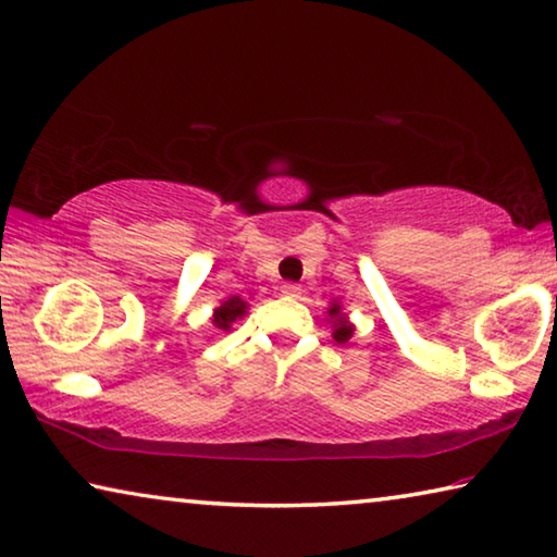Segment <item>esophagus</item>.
I'll return each instance as SVG.
<instances>
[{
	"instance_id": "1",
	"label": "esophagus",
	"mask_w": 557,
	"mask_h": 557,
	"mask_svg": "<svg viewBox=\"0 0 557 557\" xmlns=\"http://www.w3.org/2000/svg\"><path fill=\"white\" fill-rule=\"evenodd\" d=\"M282 295L297 299L299 295H302V287H299V285H293V282H287V285H282Z\"/></svg>"
}]
</instances>
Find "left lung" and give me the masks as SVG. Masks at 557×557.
Here are the masks:
<instances>
[{
    "mask_svg": "<svg viewBox=\"0 0 557 557\" xmlns=\"http://www.w3.org/2000/svg\"><path fill=\"white\" fill-rule=\"evenodd\" d=\"M330 317L334 320L332 322L334 324V339H337L339 344H344V342L351 337V334H355V324L347 322V317L339 312V305L337 302L330 307Z\"/></svg>",
    "mask_w": 557,
    "mask_h": 557,
    "instance_id": "1",
    "label": "left lung"
}]
</instances>
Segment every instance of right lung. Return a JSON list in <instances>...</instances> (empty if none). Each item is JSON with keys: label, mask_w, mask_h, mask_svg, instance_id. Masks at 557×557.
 <instances>
[{"label": "right lung", "mask_w": 557, "mask_h": 557, "mask_svg": "<svg viewBox=\"0 0 557 557\" xmlns=\"http://www.w3.org/2000/svg\"><path fill=\"white\" fill-rule=\"evenodd\" d=\"M245 312H247V302L245 299H240V297H227L223 305L220 307H215V312H213V326H218V330H231V324L235 322V320H240V317H245Z\"/></svg>", "instance_id": "right-lung-1"}]
</instances>
